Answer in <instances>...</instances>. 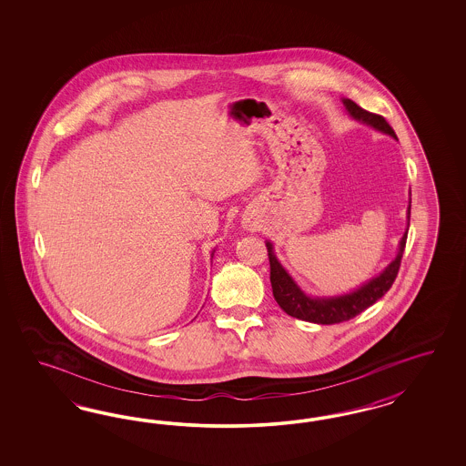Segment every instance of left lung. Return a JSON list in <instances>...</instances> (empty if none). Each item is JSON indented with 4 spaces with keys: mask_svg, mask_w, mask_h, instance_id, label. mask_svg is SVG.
Wrapping results in <instances>:
<instances>
[{
    "mask_svg": "<svg viewBox=\"0 0 466 466\" xmlns=\"http://www.w3.org/2000/svg\"><path fill=\"white\" fill-rule=\"evenodd\" d=\"M341 102L345 106V111L350 114V117H353L355 121H360L367 127H374L376 131L390 135L396 140L393 127L388 125V121L382 116L369 113L360 106H357L353 100L341 99ZM410 203H411V199L409 201V210H407V230L398 244L395 259L382 269L380 275L372 277L370 280L362 283L359 289H355L349 294L329 297H312L306 294L299 287V283L290 277V273L283 268L282 263L279 261L277 254L273 251V242L267 240L269 258V282L273 289V297L279 302V306L292 318L309 321V323H318V325H335L341 321H349L357 314H360L362 310H366L369 306H372L378 299H381L391 289L396 275H398L401 256H403L405 244H407V234H409Z\"/></svg>",
    "mask_w": 466,
    "mask_h": 466,
    "instance_id": "8db88e82",
    "label": "left lung"
}]
</instances>
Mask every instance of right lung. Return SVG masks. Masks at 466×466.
<instances>
[{
	"label": "right lung",
	"mask_w": 466,
	"mask_h": 466,
	"mask_svg": "<svg viewBox=\"0 0 466 466\" xmlns=\"http://www.w3.org/2000/svg\"><path fill=\"white\" fill-rule=\"evenodd\" d=\"M213 253H215V249H213V251H212V258H213Z\"/></svg>",
	"instance_id": "obj_1"
}]
</instances>
